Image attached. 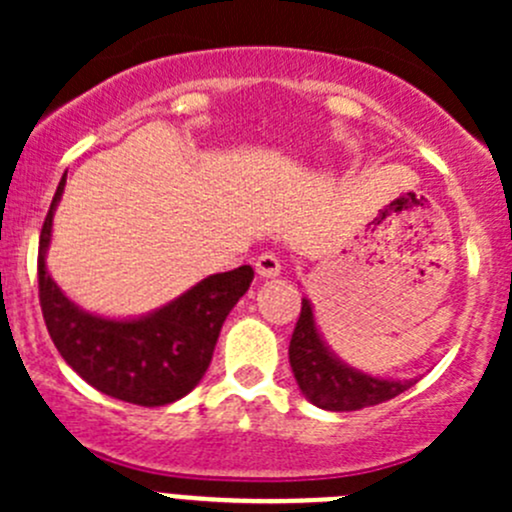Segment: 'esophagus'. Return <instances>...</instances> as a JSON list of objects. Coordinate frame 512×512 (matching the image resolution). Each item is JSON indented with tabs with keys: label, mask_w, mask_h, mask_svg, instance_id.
Masks as SVG:
<instances>
[{
	"label": "esophagus",
	"mask_w": 512,
	"mask_h": 512,
	"mask_svg": "<svg viewBox=\"0 0 512 512\" xmlns=\"http://www.w3.org/2000/svg\"><path fill=\"white\" fill-rule=\"evenodd\" d=\"M282 270V262L275 252H262L255 260V272L260 277H277Z\"/></svg>",
	"instance_id": "obj_1"
}]
</instances>
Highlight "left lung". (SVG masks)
Instances as JSON below:
<instances>
[{
  "instance_id": "left-lung-1",
  "label": "left lung",
  "mask_w": 512,
  "mask_h": 512,
  "mask_svg": "<svg viewBox=\"0 0 512 512\" xmlns=\"http://www.w3.org/2000/svg\"><path fill=\"white\" fill-rule=\"evenodd\" d=\"M289 364L304 396L327 411H359L384 404L414 386V381L374 379L342 364L319 337L307 299H302V312L289 342Z\"/></svg>"
}]
</instances>
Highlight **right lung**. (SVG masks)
Here are the masks:
<instances>
[{"label":"right lung","mask_w":512,"mask_h":512,"mask_svg":"<svg viewBox=\"0 0 512 512\" xmlns=\"http://www.w3.org/2000/svg\"><path fill=\"white\" fill-rule=\"evenodd\" d=\"M64 183L66 173L41 225L36 260L39 304L51 342L81 379L113 399L138 406H165L183 399L208 371L223 322L255 272L250 265L220 272L156 314L133 322L81 312L56 287L44 265L51 218Z\"/></svg>","instance_id":"obj_1"}]
</instances>
